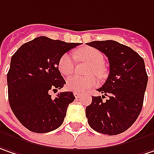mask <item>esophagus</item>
<instances>
[{"label": "esophagus", "mask_w": 154, "mask_h": 154, "mask_svg": "<svg viewBox=\"0 0 154 154\" xmlns=\"http://www.w3.org/2000/svg\"><path fill=\"white\" fill-rule=\"evenodd\" d=\"M74 96H75V97L76 98H78V97H80V94L78 93V92H74Z\"/></svg>", "instance_id": "esophagus-1"}]
</instances>
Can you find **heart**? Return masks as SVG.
Listing matches in <instances>:
<instances>
[{"mask_svg":"<svg viewBox=\"0 0 154 154\" xmlns=\"http://www.w3.org/2000/svg\"><path fill=\"white\" fill-rule=\"evenodd\" d=\"M76 56L78 60L86 62L91 64L88 69L87 74H96L100 78H103L106 74V69L104 67V55L101 51L92 47H83L76 51ZM59 71L63 76H69L74 70V61L69 54L63 55L57 63ZM97 78L94 75H90L85 77L77 76L69 77L66 81L67 89L75 92H85L97 84Z\"/></svg>","mask_w":154,"mask_h":154,"instance_id":"b5f03b06","label":"heart"}]
</instances>
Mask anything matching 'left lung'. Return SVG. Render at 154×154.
Instances as JSON below:
<instances>
[{
	"label": "left lung",
	"mask_w": 154,
	"mask_h": 154,
	"mask_svg": "<svg viewBox=\"0 0 154 154\" xmlns=\"http://www.w3.org/2000/svg\"><path fill=\"white\" fill-rule=\"evenodd\" d=\"M108 57L110 74L92 97L85 113L90 126L97 132L117 135L126 131L140 115L148 77L144 59L128 46L112 40L87 43ZM105 95L108 98L104 101Z\"/></svg>",
	"instance_id": "8db88e82"
}]
</instances>
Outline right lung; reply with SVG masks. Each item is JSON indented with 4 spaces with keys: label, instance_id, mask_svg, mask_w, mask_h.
<instances>
[{
    "label": "right lung",
    "instance_id": "add662e5",
    "mask_svg": "<svg viewBox=\"0 0 154 154\" xmlns=\"http://www.w3.org/2000/svg\"><path fill=\"white\" fill-rule=\"evenodd\" d=\"M78 45L39 36L23 44L12 56L7 75L8 102L16 119L29 131L49 132L63 122L74 94L64 91L52 98L50 92L66 84L57 63Z\"/></svg>",
    "mask_w": 154,
    "mask_h": 154
}]
</instances>
